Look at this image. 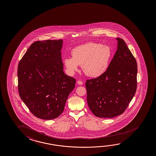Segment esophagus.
I'll return each mask as SVG.
<instances>
[{"mask_svg":"<svg viewBox=\"0 0 156 156\" xmlns=\"http://www.w3.org/2000/svg\"><path fill=\"white\" fill-rule=\"evenodd\" d=\"M77 84L80 85H82L83 84V82H82V81H80V80H78V81L77 82Z\"/></svg>","mask_w":156,"mask_h":156,"instance_id":"obj_1","label":"esophagus"}]
</instances>
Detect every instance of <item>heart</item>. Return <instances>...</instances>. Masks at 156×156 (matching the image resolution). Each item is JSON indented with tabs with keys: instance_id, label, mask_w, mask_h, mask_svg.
Returning a JSON list of instances; mask_svg holds the SVG:
<instances>
[{
	"instance_id": "1",
	"label": "heart",
	"mask_w": 156,
	"mask_h": 156,
	"mask_svg": "<svg viewBox=\"0 0 156 156\" xmlns=\"http://www.w3.org/2000/svg\"><path fill=\"white\" fill-rule=\"evenodd\" d=\"M72 55L64 60L65 66L70 74H73L81 65L85 74L95 78L107 70L112 58V51L107 45L89 42L73 49Z\"/></svg>"
}]
</instances>
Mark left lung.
Listing matches in <instances>:
<instances>
[{"mask_svg":"<svg viewBox=\"0 0 156 156\" xmlns=\"http://www.w3.org/2000/svg\"><path fill=\"white\" fill-rule=\"evenodd\" d=\"M117 50L107 70L87 80V102L96 116L112 118L122 114L132 100L137 87V63L122 38H116Z\"/></svg>","mask_w":156,"mask_h":156,"instance_id":"obj_1","label":"left lung"}]
</instances>
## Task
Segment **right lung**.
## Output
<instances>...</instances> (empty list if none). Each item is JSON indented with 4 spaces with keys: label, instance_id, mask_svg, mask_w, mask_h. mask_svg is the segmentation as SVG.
I'll return each mask as SVG.
<instances>
[{
    "label": "right lung",
    "instance_id": "add662e5",
    "mask_svg": "<svg viewBox=\"0 0 156 156\" xmlns=\"http://www.w3.org/2000/svg\"><path fill=\"white\" fill-rule=\"evenodd\" d=\"M63 40L34 42L18 66L21 100L37 118L51 120L63 112L76 79L65 74L62 62Z\"/></svg>",
    "mask_w": 156,
    "mask_h": 156
}]
</instances>
